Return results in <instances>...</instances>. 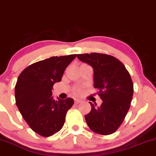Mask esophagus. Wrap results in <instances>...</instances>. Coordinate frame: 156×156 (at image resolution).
Returning <instances> with one entry per match:
<instances>
[{"label":"esophagus","instance_id":"obj_1","mask_svg":"<svg viewBox=\"0 0 156 156\" xmlns=\"http://www.w3.org/2000/svg\"><path fill=\"white\" fill-rule=\"evenodd\" d=\"M80 100H77V99H75V103H76V104H78V103H80Z\"/></svg>","mask_w":156,"mask_h":156}]
</instances>
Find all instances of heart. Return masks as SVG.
<instances>
[{
	"label": "heart",
	"mask_w": 156,
	"mask_h": 156,
	"mask_svg": "<svg viewBox=\"0 0 156 156\" xmlns=\"http://www.w3.org/2000/svg\"><path fill=\"white\" fill-rule=\"evenodd\" d=\"M75 94H77V95H78V94H80L82 93V89L80 88H78V89H76L74 91Z\"/></svg>",
	"instance_id": "b5f03b06"
}]
</instances>
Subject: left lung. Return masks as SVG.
I'll list each match as a JSON object with an SVG mask.
<instances>
[{
  "label": "left lung",
  "mask_w": 156,
  "mask_h": 156,
  "mask_svg": "<svg viewBox=\"0 0 156 156\" xmlns=\"http://www.w3.org/2000/svg\"><path fill=\"white\" fill-rule=\"evenodd\" d=\"M81 62L94 69V87L103 103L97 107L89 102L92 109L85 116L92 131L109 135L117 131L129 110L133 94V83L130 73L115 57L103 53L78 54Z\"/></svg>",
  "instance_id": "left-lung-1"
}]
</instances>
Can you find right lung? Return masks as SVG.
I'll use <instances>...</instances> for the list:
<instances>
[{"mask_svg":"<svg viewBox=\"0 0 156 156\" xmlns=\"http://www.w3.org/2000/svg\"><path fill=\"white\" fill-rule=\"evenodd\" d=\"M76 54L53 56L25 68L15 85L16 105L35 133L48 137L64 126L67 112L74 104L72 98L55 101L52 90L60 82L66 68Z\"/></svg>","mask_w":156,"mask_h":156,"instance_id":"add662e5","label":"right lung"}]
</instances>
